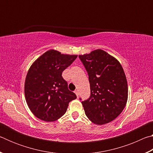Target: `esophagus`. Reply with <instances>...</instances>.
Here are the masks:
<instances>
[{
	"label": "esophagus",
	"mask_w": 153,
	"mask_h": 153,
	"mask_svg": "<svg viewBox=\"0 0 153 153\" xmlns=\"http://www.w3.org/2000/svg\"><path fill=\"white\" fill-rule=\"evenodd\" d=\"M74 92L76 93V96H77V97L78 98V97H79V92H78V91H77V90H75Z\"/></svg>",
	"instance_id": "34e87169"
}]
</instances>
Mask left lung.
I'll return each mask as SVG.
<instances>
[{
    "mask_svg": "<svg viewBox=\"0 0 153 153\" xmlns=\"http://www.w3.org/2000/svg\"><path fill=\"white\" fill-rule=\"evenodd\" d=\"M79 58L88 72L91 92L89 98L82 102L86 115L97 125L109 123L122 112L128 100V83L123 67L100 49Z\"/></svg>",
    "mask_w": 153,
    "mask_h": 153,
    "instance_id": "8db88e82",
    "label": "left lung"
}]
</instances>
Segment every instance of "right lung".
Wrapping results in <instances>:
<instances>
[{
    "label": "right lung",
    "instance_id": "add662e5",
    "mask_svg": "<svg viewBox=\"0 0 153 153\" xmlns=\"http://www.w3.org/2000/svg\"><path fill=\"white\" fill-rule=\"evenodd\" d=\"M77 57L50 50L30 67L25 81V97L36 117L45 121L58 120L65 113L69 102L77 98L62 77Z\"/></svg>",
    "mask_w": 153,
    "mask_h": 153
}]
</instances>
